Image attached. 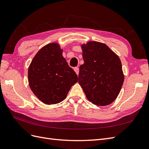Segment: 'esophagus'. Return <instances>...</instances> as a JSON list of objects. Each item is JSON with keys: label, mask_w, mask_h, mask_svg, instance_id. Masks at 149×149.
I'll return each instance as SVG.
<instances>
[{"label": "esophagus", "mask_w": 149, "mask_h": 149, "mask_svg": "<svg viewBox=\"0 0 149 149\" xmlns=\"http://www.w3.org/2000/svg\"><path fill=\"white\" fill-rule=\"evenodd\" d=\"M74 71L75 72V73L77 74V75H79V69L78 68H74Z\"/></svg>", "instance_id": "34e87169"}]
</instances>
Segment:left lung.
<instances>
[{
  "label": "left lung",
  "mask_w": 149,
  "mask_h": 149,
  "mask_svg": "<svg viewBox=\"0 0 149 149\" xmlns=\"http://www.w3.org/2000/svg\"><path fill=\"white\" fill-rule=\"evenodd\" d=\"M81 47L84 64L80 66L79 84L86 97L97 106L112 103L124 82L121 60L102 42L89 41Z\"/></svg>",
  "instance_id": "1"
}]
</instances>
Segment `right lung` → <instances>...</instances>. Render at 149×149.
I'll list each match as a JSON object with an SVG mask.
<instances>
[{
  "label": "right lung",
  "instance_id": "add662e5",
  "mask_svg": "<svg viewBox=\"0 0 149 149\" xmlns=\"http://www.w3.org/2000/svg\"><path fill=\"white\" fill-rule=\"evenodd\" d=\"M62 49L56 42L42 47L29 66L28 83L36 97L46 104L63 101L78 77L62 56Z\"/></svg>",
  "mask_w": 149,
  "mask_h": 149
}]
</instances>
